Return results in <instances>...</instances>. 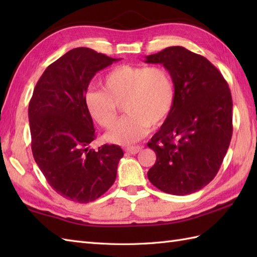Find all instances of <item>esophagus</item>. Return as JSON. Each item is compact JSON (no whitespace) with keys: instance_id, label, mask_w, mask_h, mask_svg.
I'll return each mask as SVG.
<instances>
[{"instance_id":"1","label":"esophagus","mask_w":257,"mask_h":257,"mask_svg":"<svg viewBox=\"0 0 257 257\" xmlns=\"http://www.w3.org/2000/svg\"><path fill=\"white\" fill-rule=\"evenodd\" d=\"M141 149H143V148H141V147L135 146V147H129V148H125L124 151L128 152V154H130V155H136V154H138V152H139Z\"/></svg>"}]
</instances>
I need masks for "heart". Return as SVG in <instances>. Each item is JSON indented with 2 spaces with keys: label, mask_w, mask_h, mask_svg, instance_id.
Instances as JSON below:
<instances>
[{
  "label": "heart",
  "mask_w": 257,
  "mask_h": 257,
  "mask_svg": "<svg viewBox=\"0 0 257 257\" xmlns=\"http://www.w3.org/2000/svg\"><path fill=\"white\" fill-rule=\"evenodd\" d=\"M103 89H89L85 105L90 117L105 129L112 128L119 105L127 113L105 138L109 143L132 145L148 133L149 125L165 121L174 102V85L168 70L159 66L120 65L101 80Z\"/></svg>",
  "instance_id": "b5f03b06"
}]
</instances>
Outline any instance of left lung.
<instances>
[{"instance_id": "8db88e82", "label": "left lung", "mask_w": 257, "mask_h": 257, "mask_svg": "<svg viewBox=\"0 0 257 257\" xmlns=\"http://www.w3.org/2000/svg\"><path fill=\"white\" fill-rule=\"evenodd\" d=\"M171 75L174 102L148 147L156 152L149 181L174 195L194 193L209 184L221 167L232 138V96L215 66L182 46L146 56Z\"/></svg>"}]
</instances>
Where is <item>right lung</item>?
Instances as JSON below:
<instances>
[{
	"label": "right lung",
	"instance_id": "add662e5",
	"mask_svg": "<svg viewBox=\"0 0 257 257\" xmlns=\"http://www.w3.org/2000/svg\"><path fill=\"white\" fill-rule=\"evenodd\" d=\"M118 61L74 48L45 69L29 105L35 162L58 194L78 203L95 201L111 187L123 156L116 145L89 149L96 135L85 105L92 77Z\"/></svg>",
	"mask_w": 257,
	"mask_h": 257
}]
</instances>
